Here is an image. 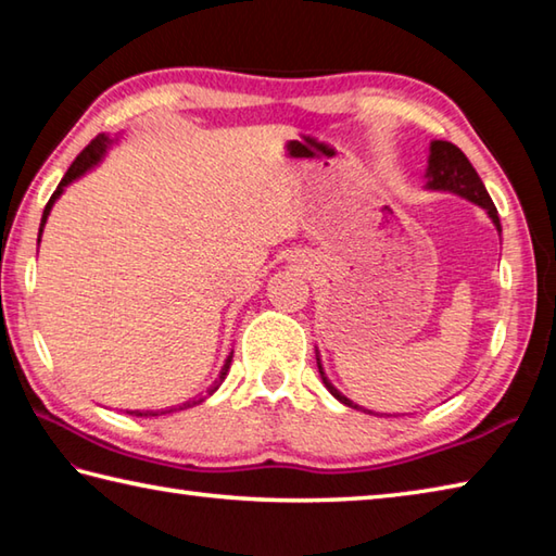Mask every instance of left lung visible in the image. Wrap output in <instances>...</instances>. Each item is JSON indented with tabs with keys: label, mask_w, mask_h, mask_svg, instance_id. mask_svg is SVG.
I'll use <instances>...</instances> for the list:
<instances>
[{
	"label": "left lung",
	"mask_w": 556,
	"mask_h": 556,
	"mask_svg": "<svg viewBox=\"0 0 556 556\" xmlns=\"http://www.w3.org/2000/svg\"><path fill=\"white\" fill-rule=\"evenodd\" d=\"M425 178H427V190H446V192L459 194V198L469 200L473 204H479V207L489 212V217L495 224V229L501 231L498 210H495L489 190H485L483 180L479 178V173H476V168L469 163V159H466L464 151L456 149L454 143H450V141H432L430 143V159H427ZM317 368H319V376H323V383L327 386V391L332 393L339 403L356 407V410H364L362 405L352 403L346 395L339 393L337 388L329 383L323 362H319V354H317ZM364 413H371V410H364Z\"/></svg>",
	"instance_id": "left-lung-1"
}]
</instances>
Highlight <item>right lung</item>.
Listing matches in <instances>:
<instances>
[{"instance_id":"add662e5","label":"right lung","mask_w":556,"mask_h":556,"mask_svg":"<svg viewBox=\"0 0 556 556\" xmlns=\"http://www.w3.org/2000/svg\"><path fill=\"white\" fill-rule=\"evenodd\" d=\"M114 141H116V139H110V136H106V134H100V136H97V139H92L90 143H87V146H85V151H83L80 155H77V159L73 161V165H71V168H67V173L63 175V180L58 182L55 192L51 194V200H48V204H46L43 217H41V229H38V241H41V231H43V227H46V219H48V214H51L55 200L61 198V194H63V190L67 188V185H71L73 180L80 178V175H85V173L90 170V168H94V165L104 159L106 149H110V146H112ZM231 354H233V352H231ZM231 354L227 356V362H224V366H222V371H219V378H217V381H214V383H212L204 393L194 395V397H190V401H185V403H180V405L165 407V410H126V415H136V417H159V415H168V413H175V410H188V407H194V405H200L202 401H207V397H210V395H212L214 391H217V388L222 386L224 378H227V374H229V366H231Z\"/></svg>"}]
</instances>
